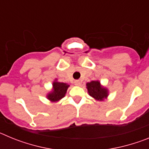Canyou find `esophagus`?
Listing matches in <instances>:
<instances>
[{"instance_id":"obj_1","label":"esophagus","mask_w":149,"mask_h":149,"mask_svg":"<svg viewBox=\"0 0 149 149\" xmlns=\"http://www.w3.org/2000/svg\"><path fill=\"white\" fill-rule=\"evenodd\" d=\"M80 84H81V82H80V81H74V85H76V86H80Z\"/></svg>"}]
</instances>
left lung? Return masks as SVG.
<instances>
[{"label": "left lung", "instance_id": "obj_1", "mask_svg": "<svg viewBox=\"0 0 149 149\" xmlns=\"http://www.w3.org/2000/svg\"><path fill=\"white\" fill-rule=\"evenodd\" d=\"M86 89L91 97L96 101H104L109 95V91L101 84L99 81H92L86 84Z\"/></svg>", "mask_w": 149, "mask_h": 149}]
</instances>
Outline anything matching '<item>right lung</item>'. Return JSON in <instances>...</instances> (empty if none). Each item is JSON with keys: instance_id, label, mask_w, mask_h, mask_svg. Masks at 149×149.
Listing matches in <instances>:
<instances>
[{"instance_id": "add662e5", "label": "right lung", "mask_w": 149, "mask_h": 149, "mask_svg": "<svg viewBox=\"0 0 149 149\" xmlns=\"http://www.w3.org/2000/svg\"><path fill=\"white\" fill-rule=\"evenodd\" d=\"M69 86L70 85L68 84L59 82L57 81V79H55L52 84V90L48 93L46 97L51 102H57L65 97Z\"/></svg>"}]
</instances>
